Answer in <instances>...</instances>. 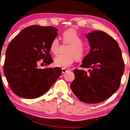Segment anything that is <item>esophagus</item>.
Here are the masks:
<instances>
[{
    "label": "esophagus",
    "instance_id": "1",
    "mask_svg": "<svg viewBox=\"0 0 130 130\" xmlns=\"http://www.w3.org/2000/svg\"><path fill=\"white\" fill-rule=\"evenodd\" d=\"M61 70H62V73L63 74H64V73H66L67 71H69V69H64V68H63V69H61Z\"/></svg>",
    "mask_w": 130,
    "mask_h": 130
}]
</instances>
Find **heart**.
I'll return each mask as SVG.
<instances>
[{
    "label": "heart",
    "instance_id": "obj_1",
    "mask_svg": "<svg viewBox=\"0 0 130 130\" xmlns=\"http://www.w3.org/2000/svg\"><path fill=\"white\" fill-rule=\"evenodd\" d=\"M63 42L70 44L67 50V54H61L55 58V66L61 68H67L73 63L75 59L77 60H81L87 55V48L83 45V39L74 29H69L63 34ZM60 42L58 38H54L50 46V49L53 53H58Z\"/></svg>",
    "mask_w": 130,
    "mask_h": 130
}]
</instances>
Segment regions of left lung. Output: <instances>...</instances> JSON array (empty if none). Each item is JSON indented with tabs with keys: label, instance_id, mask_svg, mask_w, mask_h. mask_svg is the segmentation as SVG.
I'll use <instances>...</instances> for the list:
<instances>
[{
	"label": "left lung",
	"instance_id": "8db88e82",
	"mask_svg": "<svg viewBox=\"0 0 130 130\" xmlns=\"http://www.w3.org/2000/svg\"><path fill=\"white\" fill-rule=\"evenodd\" d=\"M86 37L91 51L81 67L89 70L86 72L75 69V79L70 87L81 101L97 103L108 99L119 89L124 63L119 44L107 34L93 31Z\"/></svg>",
	"mask_w": 130,
	"mask_h": 130
}]
</instances>
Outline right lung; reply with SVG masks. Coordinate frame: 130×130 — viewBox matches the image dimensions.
Listing matches in <instances>:
<instances>
[{"label": "right lung", "mask_w": 130, "mask_h": 130, "mask_svg": "<svg viewBox=\"0 0 130 130\" xmlns=\"http://www.w3.org/2000/svg\"><path fill=\"white\" fill-rule=\"evenodd\" d=\"M57 29L52 26L31 25L11 40L6 52L4 73L11 91L20 97L34 99L43 95L61 74L60 67H38L53 61L49 54Z\"/></svg>", "instance_id": "1"}]
</instances>
